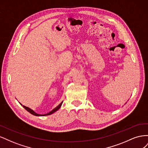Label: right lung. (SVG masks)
I'll return each instance as SVG.
<instances>
[{"instance_id":"add662e5","label":"right lung","mask_w":148,"mask_h":148,"mask_svg":"<svg viewBox=\"0 0 148 148\" xmlns=\"http://www.w3.org/2000/svg\"><path fill=\"white\" fill-rule=\"evenodd\" d=\"M62 103H63V102H62L59 106H58L57 107H56L55 109H53L52 110H51V112H49V113H47V114H44V115L36 114V113L35 112H34L32 109H29V107H26V106H23V107H24V108H25L26 110H27L28 112H29L30 114H31L33 115H36V116H46V115H51V114H53V113H54L55 112H56L57 110H59V109L60 108V107H61V106H62Z\"/></svg>"}]
</instances>
